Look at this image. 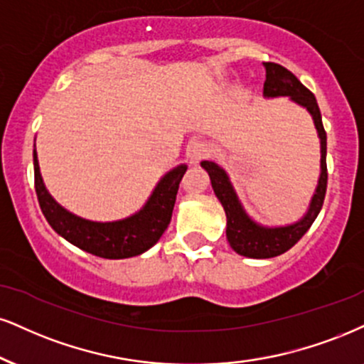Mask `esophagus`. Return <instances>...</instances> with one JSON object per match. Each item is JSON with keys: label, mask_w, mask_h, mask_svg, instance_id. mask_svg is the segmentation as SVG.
Listing matches in <instances>:
<instances>
[{"label": "esophagus", "mask_w": 364, "mask_h": 364, "mask_svg": "<svg viewBox=\"0 0 364 364\" xmlns=\"http://www.w3.org/2000/svg\"><path fill=\"white\" fill-rule=\"evenodd\" d=\"M208 146L205 142H201V140H193V142L188 144L186 147V157L191 164L200 163L201 159H205V157L208 156Z\"/></svg>", "instance_id": "obj_1"}]
</instances>
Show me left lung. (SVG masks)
<instances>
[{
  "label": "left lung",
  "mask_w": 364,
  "mask_h": 364,
  "mask_svg": "<svg viewBox=\"0 0 364 364\" xmlns=\"http://www.w3.org/2000/svg\"><path fill=\"white\" fill-rule=\"evenodd\" d=\"M266 69V81L262 87L264 98H279L288 96L290 102L300 105L312 117L315 130H317L318 140H321V174H318L317 186L310 200L307 212L300 220L288 225L268 227L257 224L252 217H249L246 208L240 203L234 186H232L229 174L224 168L213 163V161H201V168L208 173L212 181L213 193L222 203L227 215V240L230 247L240 256L252 257V259H268V257L279 256L288 249L295 246L301 239V235L310 229L314 220L321 212L323 198L327 190V135L322 125V115L315 96L296 80L283 65L274 63H262Z\"/></svg>",
  "instance_id": "left-lung-1"
}]
</instances>
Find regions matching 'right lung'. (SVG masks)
Listing matches in <instances>:
<instances>
[{
    "label": "right lung",
    "instance_id": "obj_1",
    "mask_svg": "<svg viewBox=\"0 0 364 364\" xmlns=\"http://www.w3.org/2000/svg\"><path fill=\"white\" fill-rule=\"evenodd\" d=\"M186 169V164H179L168 171L152 190L144 207L130 217L113 222H95L74 215L52 198L43 185L37 151L33 149L35 191L43 217L52 229L73 246L105 259L139 256L154 246L168 229L179 181Z\"/></svg>",
    "mask_w": 364,
    "mask_h": 364
}]
</instances>
